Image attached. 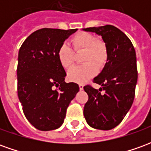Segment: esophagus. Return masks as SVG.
Wrapping results in <instances>:
<instances>
[{
	"instance_id": "esophagus-1",
	"label": "esophagus",
	"mask_w": 151,
	"mask_h": 151,
	"mask_svg": "<svg viewBox=\"0 0 151 151\" xmlns=\"http://www.w3.org/2000/svg\"><path fill=\"white\" fill-rule=\"evenodd\" d=\"M83 86H84L82 85V84H79V89H80L81 91H82V90H83Z\"/></svg>"
}]
</instances>
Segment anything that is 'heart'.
<instances>
[{"label":"heart","instance_id":"1","mask_svg":"<svg viewBox=\"0 0 151 151\" xmlns=\"http://www.w3.org/2000/svg\"><path fill=\"white\" fill-rule=\"evenodd\" d=\"M71 44L75 51L84 50L82 65L74 66L68 72V78L78 83H84L101 68L108 59V49L104 41L96 40L89 32H79L71 39ZM57 56L60 65L65 69H69L73 64V52L72 48L63 43L60 47Z\"/></svg>","mask_w":151,"mask_h":151}]
</instances>
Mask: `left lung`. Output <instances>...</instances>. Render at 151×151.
I'll list each match as a JSON object with an SVG mask.
<instances>
[{"instance_id":"8db88e82","label":"left lung","mask_w":151,"mask_h":151,"mask_svg":"<svg viewBox=\"0 0 151 151\" xmlns=\"http://www.w3.org/2000/svg\"><path fill=\"white\" fill-rule=\"evenodd\" d=\"M82 30L100 35L108 49L107 62L94 78L101 87L84 86L89 96L84 116L92 128L110 130L122 121L133 104L137 81L135 49L126 35L111 25Z\"/></svg>"}]
</instances>
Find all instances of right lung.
Here are the masks:
<instances>
[{
    "instance_id": "obj_1",
    "label": "right lung",
    "mask_w": 151,
    "mask_h": 151,
    "mask_svg": "<svg viewBox=\"0 0 151 151\" xmlns=\"http://www.w3.org/2000/svg\"><path fill=\"white\" fill-rule=\"evenodd\" d=\"M77 31L40 29L26 39L18 52V99L28 121L41 131L62 125L67 108L79 91L77 83L65 82L66 73L57 56L60 47Z\"/></svg>"
}]
</instances>
